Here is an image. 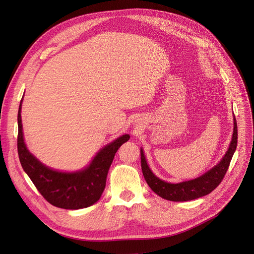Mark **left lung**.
<instances>
[{"instance_id":"left-lung-1","label":"left lung","mask_w":254,"mask_h":254,"mask_svg":"<svg viewBox=\"0 0 254 254\" xmlns=\"http://www.w3.org/2000/svg\"><path fill=\"white\" fill-rule=\"evenodd\" d=\"M233 123L234 125L231 143L229 145L228 150H227L221 162L216 166H214V167H212L210 170H208L206 173H204L203 176L190 181L182 182L178 184H171L162 181L161 179L155 177L153 172L150 170L149 166H148L143 149L141 148L142 171L148 186H149L151 190L155 192L157 195H160L165 199L172 200V202H186V200L195 199L210 193V192L213 191L223 181L227 170H228L234 151L237 149L238 125L234 116Z\"/></svg>"}]
</instances>
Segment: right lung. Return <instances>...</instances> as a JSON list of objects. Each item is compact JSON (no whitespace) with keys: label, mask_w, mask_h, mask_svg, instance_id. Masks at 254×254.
Wrapping results in <instances>:
<instances>
[{"label":"right lung","mask_w":254,"mask_h":254,"mask_svg":"<svg viewBox=\"0 0 254 254\" xmlns=\"http://www.w3.org/2000/svg\"><path fill=\"white\" fill-rule=\"evenodd\" d=\"M22 102L17 112V153L24 171L48 203L63 209H82L100 199L106 186L107 173L119 148L130 138L129 134L118 137L94 156L86 168L75 172H61L42 164L33 156L24 142L21 120Z\"/></svg>","instance_id":"1"}]
</instances>
